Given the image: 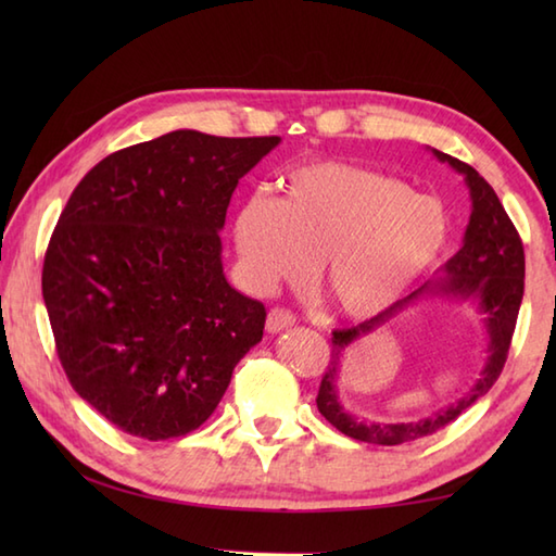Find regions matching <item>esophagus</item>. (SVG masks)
<instances>
[{"label": "esophagus", "instance_id": "34e87169", "mask_svg": "<svg viewBox=\"0 0 556 556\" xmlns=\"http://www.w3.org/2000/svg\"><path fill=\"white\" fill-rule=\"evenodd\" d=\"M293 325H296V317H293L289 311L275 308V311H269V315H267L265 329L269 334H279V332H285V329H289Z\"/></svg>", "mask_w": 556, "mask_h": 556}]
</instances>
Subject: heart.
<instances>
[{
	"instance_id": "heart-1",
	"label": "heart",
	"mask_w": 556,
	"mask_h": 556,
	"mask_svg": "<svg viewBox=\"0 0 556 556\" xmlns=\"http://www.w3.org/2000/svg\"><path fill=\"white\" fill-rule=\"evenodd\" d=\"M446 215L392 174L317 160L281 179V198L251 195L233 217V248L257 293L303 285L320 263L334 308L370 320L430 269L446 241Z\"/></svg>"
}]
</instances>
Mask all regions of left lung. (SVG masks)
Segmentation results:
<instances>
[{
	"mask_svg": "<svg viewBox=\"0 0 556 556\" xmlns=\"http://www.w3.org/2000/svg\"><path fill=\"white\" fill-rule=\"evenodd\" d=\"M428 150L437 160L448 164L456 174L464 176L468 186L470 219L464 233V245L458 248L454 257H448L437 269V275L430 281H425L420 289L408 293L406 299L396 301L392 308H387L384 313L375 315L356 327L337 329L332 334V361L327 365L320 392H317V408H320L323 416L339 432L368 444L396 446L420 440L425 434L442 430L444 425L458 418L468 406H473L480 396H485L492 384L497 382L506 363L518 308H521L523 301V243L518 239V231L514 229L509 215L504 212L497 193L492 191V186L470 164L452 155H444V152L434 148ZM422 298H446L475 305L489 334V358L481 377L468 395L454 405L435 412L428 419L410 424H377L356 419L343 408L338 396V370L343 353L353 340L374 333L377 328H381Z\"/></svg>",
	"mask_w": 556,
	"mask_h": 556,
	"instance_id": "obj_1",
	"label": "left lung"
}]
</instances>
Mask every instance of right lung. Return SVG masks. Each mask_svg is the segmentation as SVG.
Instances as JSON below:
<instances>
[{
	"mask_svg": "<svg viewBox=\"0 0 556 556\" xmlns=\"http://www.w3.org/2000/svg\"><path fill=\"white\" fill-rule=\"evenodd\" d=\"M279 143L179 128L104 157L71 193L42 299L71 387L119 430L160 442L200 428L263 339L265 305L224 277L219 231Z\"/></svg>",
	"mask_w": 556,
	"mask_h": 556,
	"instance_id": "1",
	"label": "right lung"
}]
</instances>
